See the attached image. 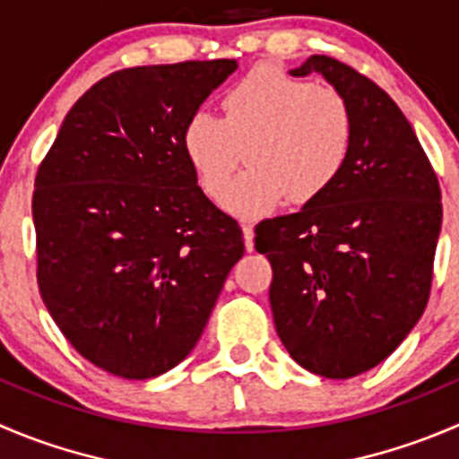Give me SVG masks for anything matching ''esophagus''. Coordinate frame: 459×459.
Wrapping results in <instances>:
<instances>
[{
	"label": "esophagus",
	"mask_w": 459,
	"mask_h": 459,
	"mask_svg": "<svg viewBox=\"0 0 459 459\" xmlns=\"http://www.w3.org/2000/svg\"><path fill=\"white\" fill-rule=\"evenodd\" d=\"M242 233H244V247H247V251H253V226L244 224Z\"/></svg>",
	"instance_id": "1"
}]
</instances>
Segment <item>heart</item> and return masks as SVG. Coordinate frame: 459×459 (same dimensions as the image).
<instances>
[{
  "label": "heart",
  "instance_id": "b5f03b06",
  "mask_svg": "<svg viewBox=\"0 0 459 459\" xmlns=\"http://www.w3.org/2000/svg\"><path fill=\"white\" fill-rule=\"evenodd\" d=\"M224 118L197 111L184 127V152L204 193L220 197L247 150L249 165L220 204L242 220H257L284 202L323 197L348 166L354 114L348 98L260 66L221 98Z\"/></svg>",
  "mask_w": 459,
  "mask_h": 459
}]
</instances>
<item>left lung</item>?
Masks as SVG:
<instances>
[{
	"label": "left lung",
	"instance_id": "left-lung-1",
	"mask_svg": "<svg viewBox=\"0 0 459 459\" xmlns=\"http://www.w3.org/2000/svg\"><path fill=\"white\" fill-rule=\"evenodd\" d=\"M289 74H320L348 98L354 145L323 197L255 226V248L273 269L271 311L293 361L350 379L388 359L424 314L442 193L411 123L379 84L327 56Z\"/></svg>",
	"mask_w": 459,
	"mask_h": 459
}]
</instances>
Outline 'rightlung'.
I'll use <instances>...</instances> for the list:
<instances>
[{"mask_svg": "<svg viewBox=\"0 0 459 459\" xmlns=\"http://www.w3.org/2000/svg\"><path fill=\"white\" fill-rule=\"evenodd\" d=\"M235 60L132 66L98 80L35 175L38 287L66 341L123 379L195 348L242 229L197 186L184 127Z\"/></svg>", "mask_w": 459, "mask_h": 459, "instance_id": "right-lung-1", "label": "right lung"}]
</instances>
